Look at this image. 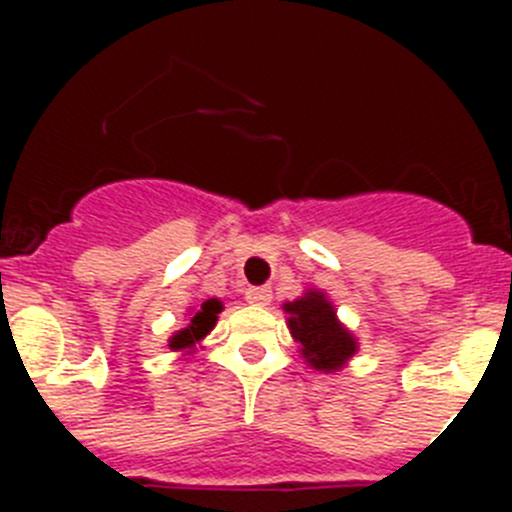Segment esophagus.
I'll list each match as a JSON object with an SVG mask.
<instances>
[{"mask_svg": "<svg viewBox=\"0 0 512 512\" xmlns=\"http://www.w3.org/2000/svg\"><path fill=\"white\" fill-rule=\"evenodd\" d=\"M246 300L251 302V305H269L271 302V289L269 287H251L246 292Z\"/></svg>", "mask_w": 512, "mask_h": 512, "instance_id": "1", "label": "esophagus"}]
</instances>
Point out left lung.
<instances>
[{
    "instance_id": "obj_1",
    "label": "left lung",
    "mask_w": 512,
    "mask_h": 512,
    "mask_svg": "<svg viewBox=\"0 0 512 512\" xmlns=\"http://www.w3.org/2000/svg\"><path fill=\"white\" fill-rule=\"evenodd\" d=\"M289 330L302 346L307 364L320 372H336L351 359L356 341L336 320V310L325 300L323 292H307L295 302H287Z\"/></svg>"
}]
</instances>
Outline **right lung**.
Listing matches in <instances>:
<instances>
[{"mask_svg":"<svg viewBox=\"0 0 512 512\" xmlns=\"http://www.w3.org/2000/svg\"><path fill=\"white\" fill-rule=\"evenodd\" d=\"M223 310V305H220V300H207L202 302V307L192 315V320H189V325L184 330H179L174 338L169 341V346L174 348V351H179V348H192L194 343L202 341V338L210 333L212 328H215L217 323V312Z\"/></svg>","mask_w":512,"mask_h":512,"instance_id":"add662e5","label":"right lung"}]
</instances>
